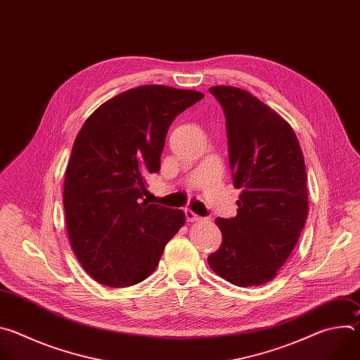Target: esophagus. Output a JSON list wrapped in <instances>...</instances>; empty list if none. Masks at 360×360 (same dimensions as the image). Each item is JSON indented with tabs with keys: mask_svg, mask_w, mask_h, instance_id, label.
Masks as SVG:
<instances>
[{
	"mask_svg": "<svg viewBox=\"0 0 360 360\" xmlns=\"http://www.w3.org/2000/svg\"><path fill=\"white\" fill-rule=\"evenodd\" d=\"M185 215H186L188 222H199V221H202V218L198 217V215H196L195 212H192L191 210H185Z\"/></svg>",
	"mask_w": 360,
	"mask_h": 360,
	"instance_id": "1",
	"label": "esophagus"
}]
</instances>
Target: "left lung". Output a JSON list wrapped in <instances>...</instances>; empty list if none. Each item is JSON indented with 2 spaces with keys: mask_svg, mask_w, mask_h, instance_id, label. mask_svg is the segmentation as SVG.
I'll use <instances>...</instances> for the list:
<instances>
[{
  "mask_svg": "<svg viewBox=\"0 0 360 360\" xmlns=\"http://www.w3.org/2000/svg\"><path fill=\"white\" fill-rule=\"evenodd\" d=\"M226 118L238 215L218 218L222 245L211 269L236 286L271 282L295 249L307 217L303 153L292 127L250 92L210 88Z\"/></svg>",
  "mask_w": 360,
  "mask_h": 360,
  "instance_id": "left-lung-1",
  "label": "left lung"
}]
</instances>
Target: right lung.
<instances>
[{
  "mask_svg": "<svg viewBox=\"0 0 360 360\" xmlns=\"http://www.w3.org/2000/svg\"><path fill=\"white\" fill-rule=\"evenodd\" d=\"M202 92L143 85L99 105L79 129L64 181L72 252L98 283L127 288L157 269L165 245L185 225L179 210L142 199L160 171L169 125Z\"/></svg>",
  "mask_w": 360,
  "mask_h": 360,
  "instance_id": "right-lung-1",
  "label": "right lung"
}]
</instances>
